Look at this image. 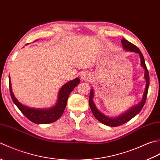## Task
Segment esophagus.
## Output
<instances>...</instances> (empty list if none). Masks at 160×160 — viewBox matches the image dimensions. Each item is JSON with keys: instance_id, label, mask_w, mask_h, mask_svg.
I'll return each mask as SVG.
<instances>
[{"instance_id": "obj_1", "label": "esophagus", "mask_w": 160, "mask_h": 160, "mask_svg": "<svg viewBox=\"0 0 160 160\" xmlns=\"http://www.w3.org/2000/svg\"><path fill=\"white\" fill-rule=\"evenodd\" d=\"M81 78H82V80H87L89 78V75L86 73H82L80 76Z\"/></svg>"}]
</instances>
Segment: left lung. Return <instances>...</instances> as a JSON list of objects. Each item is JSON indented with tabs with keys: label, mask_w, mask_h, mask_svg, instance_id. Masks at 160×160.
Returning a JSON list of instances; mask_svg holds the SVG:
<instances>
[{
	"label": "left lung",
	"mask_w": 160,
	"mask_h": 160,
	"mask_svg": "<svg viewBox=\"0 0 160 160\" xmlns=\"http://www.w3.org/2000/svg\"><path fill=\"white\" fill-rule=\"evenodd\" d=\"M121 42H122V45L123 47V49L125 51H127V52L129 51V52H131L137 53L140 55V60H141V66L143 67L144 69V79L146 80V87H145L144 93L143 94V97H142V101L140 103L138 104L137 105H135L134 107H131V108H129V109L127 111H126L125 113L121 114L118 117H114V118L108 117L98 109L96 104H95L93 100V98L94 96V91L93 89H91L89 103V106H90L91 111H92L95 118H96L100 122L111 127H118V126H120L122 124H125L126 122H128L129 120H131L132 118H134L135 115H137L139 113H140V111L142 110V108L144 107L146 100H147L148 87H149L148 71L147 70V66H146L145 64L144 56L142 55V53H141L140 49H139L136 46L134 45L133 44H132L131 42L128 41L127 40L122 39L121 40Z\"/></svg>",
	"instance_id": "obj_1"
}]
</instances>
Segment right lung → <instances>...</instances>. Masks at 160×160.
<instances>
[{
    "mask_svg": "<svg viewBox=\"0 0 160 160\" xmlns=\"http://www.w3.org/2000/svg\"><path fill=\"white\" fill-rule=\"evenodd\" d=\"M80 82V80L78 78L74 80H70L60 88L58 96V99L56 104L53 107L48 108H31L21 104L16 99L13 93L11 80L9 77V85L10 95L13 102L21 113L28 118L30 121L35 124H42L52 123L61 117L67 106V99L74 88L78 86Z\"/></svg>",
    "mask_w": 160,
    "mask_h": 160,
    "instance_id": "1",
    "label": "right lung"
}]
</instances>
